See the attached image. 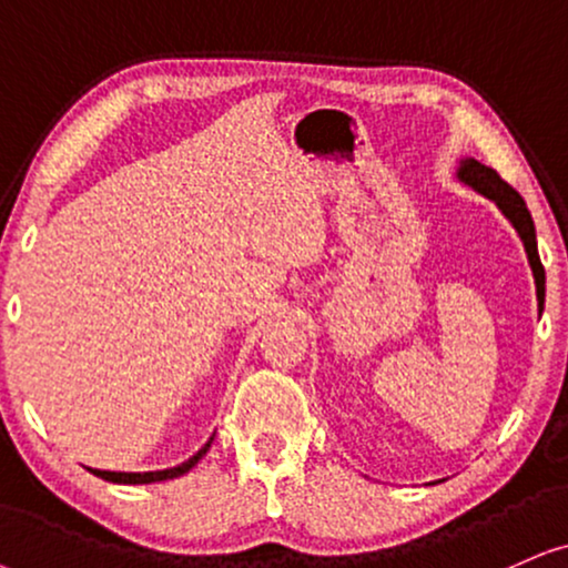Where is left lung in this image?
<instances>
[{
    "mask_svg": "<svg viewBox=\"0 0 568 568\" xmlns=\"http://www.w3.org/2000/svg\"><path fill=\"white\" fill-rule=\"evenodd\" d=\"M458 179L466 181L468 186H474L477 192L485 194L498 205L503 213H506V219L514 223L516 231H519L524 247H527V255H529V265L531 271H535V284H537V303H540V311L545 305V268L540 263V255H537V234H535V221H531V213L527 207V202L519 192H516L514 186L508 184V181H503L498 173L493 171V168L477 163V160H464L460 163V171H458Z\"/></svg>",
    "mask_w": 568,
    "mask_h": 568,
    "instance_id": "obj_1",
    "label": "left lung"
}]
</instances>
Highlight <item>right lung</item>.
Listing matches in <instances>:
<instances>
[{
	"label": "right lung",
	"instance_id": "obj_1",
	"mask_svg": "<svg viewBox=\"0 0 568 568\" xmlns=\"http://www.w3.org/2000/svg\"><path fill=\"white\" fill-rule=\"evenodd\" d=\"M210 443H213V437L207 439V445L202 447V450L197 455H192V458L186 460V464H181L176 468H165V471H146V474H125V471H100V468H91V474L94 477H102L108 481H118V485H150V481H163V479H176L181 477V474H186L189 468H192L197 460L202 458V455L207 453Z\"/></svg>",
	"mask_w": 568,
	"mask_h": 568
}]
</instances>
